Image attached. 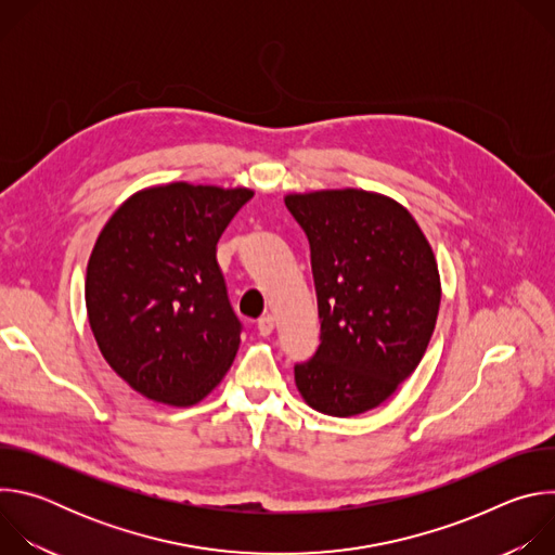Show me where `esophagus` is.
I'll return each instance as SVG.
<instances>
[{"label": "esophagus", "mask_w": 555, "mask_h": 555, "mask_svg": "<svg viewBox=\"0 0 555 555\" xmlns=\"http://www.w3.org/2000/svg\"><path fill=\"white\" fill-rule=\"evenodd\" d=\"M257 330L261 336H270L274 332V315H261V319L257 321Z\"/></svg>", "instance_id": "obj_1"}]
</instances>
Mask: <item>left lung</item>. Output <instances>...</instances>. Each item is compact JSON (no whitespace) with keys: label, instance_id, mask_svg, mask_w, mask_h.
I'll use <instances>...</instances> for the list:
<instances>
[{"label":"left lung","instance_id":"obj_1","mask_svg":"<svg viewBox=\"0 0 555 555\" xmlns=\"http://www.w3.org/2000/svg\"><path fill=\"white\" fill-rule=\"evenodd\" d=\"M309 240L321 345L294 366L300 398L319 413L377 409L413 375L441 302L435 253L415 217L362 189L285 195Z\"/></svg>","mask_w":555,"mask_h":555}]
</instances>
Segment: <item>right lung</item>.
<instances>
[{
	"label": "right lung",
	"mask_w": 555,
	"mask_h": 555,
	"mask_svg": "<svg viewBox=\"0 0 555 555\" xmlns=\"http://www.w3.org/2000/svg\"><path fill=\"white\" fill-rule=\"evenodd\" d=\"M253 189L171 182L133 193L103 225L86 307L107 364L140 395L193 406L242 343L215 253Z\"/></svg>",
	"instance_id": "1"
}]
</instances>
